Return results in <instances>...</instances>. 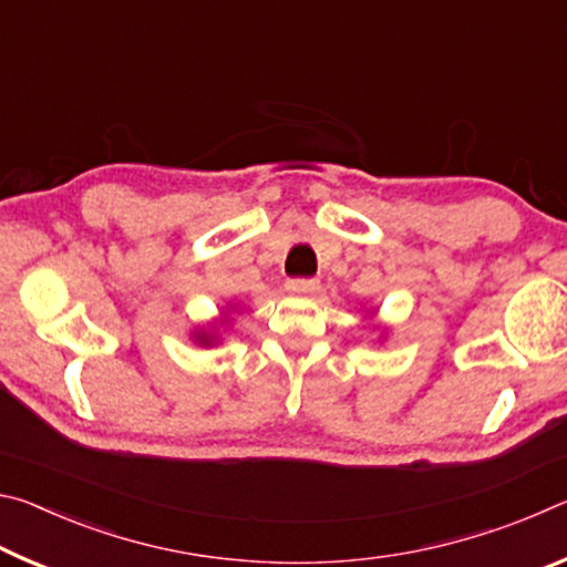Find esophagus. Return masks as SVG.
<instances>
[{"mask_svg": "<svg viewBox=\"0 0 567 567\" xmlns=\"http://www.w3.org/2000/svg\"><path fill=\"white\" fill-rule=\"evenodd\" d=\"M320 282L312 280V277H292V280H287V290L292 295H312L318 292Z\"/></svg>", "mask_w": 567, "mask_h": 567, "instance_id": "obj_1", "label": "esophagus"}]
</instances>
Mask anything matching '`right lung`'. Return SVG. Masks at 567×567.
<instances>
[{
    "instance_id": "1",
    "label": "right lung",
    "mask_w": 567,
    "mask_h": 567,
    "mask_svg": "<svg viewBox=\"0 0 567 567\" xmlns=\"http://www.w3.org/2000/svg\"><path fill=\"white\" fill-rule=\"evenodd\" d=\"M197 342H203V344H213V342H215V338H213V334H207V332H199V334H197Z\"/></svg>"
}]
</instances>
